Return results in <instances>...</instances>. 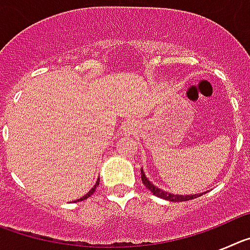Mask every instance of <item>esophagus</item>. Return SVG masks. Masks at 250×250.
<instances>
[{"label":"esophagus","instance_id":"1","mask_svg":"<svg viewBox=\"0 0 250 250\" xmlns=\"http://www.w3.org/2000/svg\"><path fill=\"white\" fill-rule=\"evenodd\" d=\"M126 129H127V131L129 132H131V134H134V132H135V124L134 123H127V125H126Z\"/></svg>","mask_w":250,"mask_h":250}]
</instances>
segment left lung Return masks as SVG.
<instances>
[{
	"mask_svg": "<svg viewBox=\"0 0 250 250\" xmlns=\"http://www.w3.org/2000/svg\"><path fill=\"white\" fill-rule=\"evenodd\" d=\"M141 180H143V184L145 185L146 189H149L152 194L158 198H161V199H165V200H169V202H174V203H179V202H187V200H191V199H195V198H199L202 194H194V195H179V194H171V193H167V191L163 190L160 188H158L156 185L152 184L150 182L149 179L146 178L145 175L144 170L141 169Z\"/></svg>",
	"mask_w": 250,
	"mask_h": 250,
	"instance_id": "obj_1",
	"label": "left lung"
}]
</instances>
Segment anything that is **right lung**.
Returning <instances> with one entry per match:
<instances>
[{
  "label": "right lung",
  "instance_id": "right-lung-1",
  "mask_svg": "<svg viewBox=\"0 0 250 250\" xmlns=\"http://www.w3.org/2000/svg\"><path fill=\"white\" fill-rule=\"evenodd\" d=\"M99 183H100V179H98V182L95 183V185H94V187H92V189H91V190H90L89 193L86 194L85 196H83V198H80V199L77 200V202H81V200H85V199H87V198H89V196H91L92 194L95 193V190H96V187H99Z\"/></svg>",
  "mask_w": 250,
  "mask_h": 250
}]
</instances>
